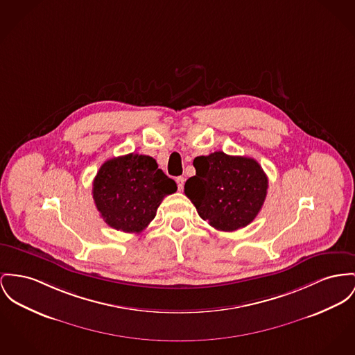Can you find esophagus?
Instances as JSON below:
<instances>
[{"instance_id": "34e87169", "label": "esophagus", "mask_w": 355, "mask_h": 355, "mask_svg": "<svg viewBox=\"0 0 355 355\" xmlns=\"http://www.w3.org/2000/svg\"><path fill=\"white\" fill-rule=\"evenodd\" d=\"M176 184H178L179 191H183V189H184V178H182V176L176 178Z\"/></svg>"}]
</instances>
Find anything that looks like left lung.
<instances>
[{"label":"left lung","instance_id":"1","mask_svg":"<svg viewBox=\"0 0 355 355\" xmlns=\"http://www.w3.org/2000/svg\"><path fill=\"white\" fill-rule=\"evenodd\" d=\"M196 175L184 184V193L202 219L220 232L248 226L260 213L268 178L250 157L214 152L195 157Z\"/></svg>","mask_w":355,"mask_h":355}]
</instances>
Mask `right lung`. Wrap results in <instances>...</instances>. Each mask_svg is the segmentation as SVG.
<instances>
[{
  "mask_svg": "<svg viewBox=\"0 0 355 355\" xmlns=\"http://www.w3.org/2000/svg\"><path fill=\"white\" fill-rule=\"evenodd\" d=\"M176 189L175 180L159 169L153 157L129 153L102 164L93 183V198L110 227L141 233L156 216L163 199Z\"/></svg>",
  "mask_w": 355,
  "mask_h": 355,
  "instance_id": "1",
  "label": "right lung"
}]
</instances>
